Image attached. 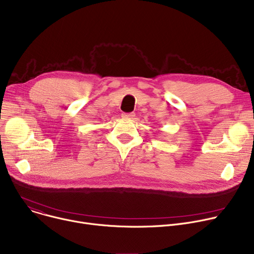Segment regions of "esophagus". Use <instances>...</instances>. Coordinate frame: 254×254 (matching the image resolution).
<instances>
[{"label":"esophagus","instance_id":"34e87169","mask_svg":"<svg viewBox=\"0 0 254 254\" xmlns=\"http://www.w3.org/2000/svg\"><path fill=\"white\" fill-rule=\"evenodd\" d=\"M122 116L124 118H127V120H132V118H134V116H136V114L134 113H123Z\"/></svg>","mask_w":254,"mask_h":254}]
</instances>
